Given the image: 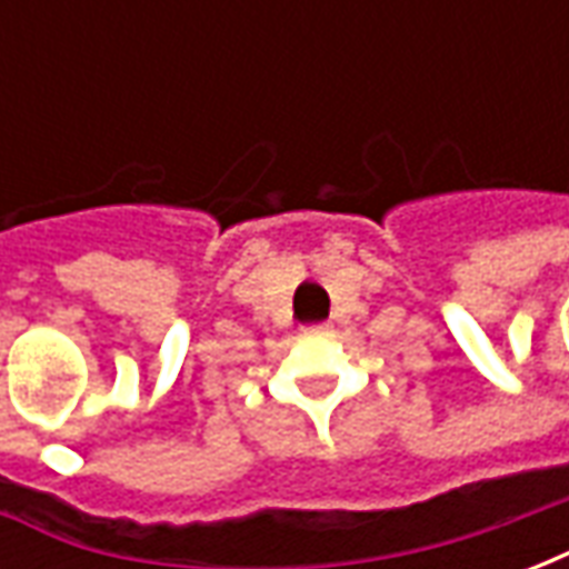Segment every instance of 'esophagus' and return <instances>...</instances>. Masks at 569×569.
Here are the masks:
<instances>
[{
  "label": "esophagus",
  "instance_id": "34e87169",
  "mask_svg": "<svg viewBox=\"0 0 569 569\" xmlns=\"http://www.w3.org/2000/svg\"><path fill=\"white\" fill-rule=\"evenodd\" d=\"M322 329H329L326 322H320V326H305V332H322Z\"/></svg>",
  "mask_w": 569,
  "mask_h": 569
}]
</instances>
